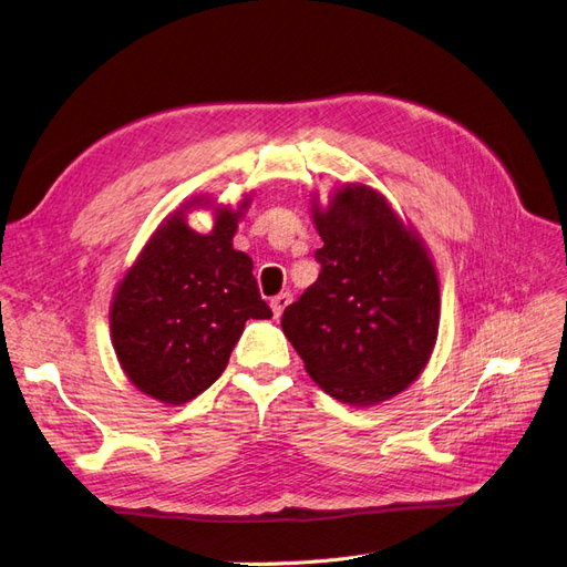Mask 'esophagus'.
Masks as SVG:
<instances>
[{"label":"esophagus","instance_id":"34e87169","mask_svg":"<svg viewBox=\"0 0 567 567\" xmlns=\"http://www.w3.org/2000/svg\"><path fill=\"white\" fill-rule=\"evenodd\" d=\"M290 300H293V296H290V293H279V296H274V298H271V302H269L274 317H281L286 307L290 305Z\"/></svg>","mask_w":567,"mask_h":567}]
</instances>
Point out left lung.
<instances>
[{
  "instance_id": "left-lung-1",
  "label": "left lung",
  "mask_w": 567,
  "mask_h": 567,
  "mask_svg": "<svg viewBox=\"0 0 567 567\" xmlns=\"http://www.w3.org/2000/svg\"><path fill=\"white\" fill-rule=\"evenodd\" d=\"M312 221L321 271L281 329L333 400L373 406L423 373L440 329V279L421 234L364 182H348Z\"/></svg>"
}]
</instances>
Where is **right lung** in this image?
Instances as JSON below:
<instances>
[{"label":"right lung","instance_id":"right-lung-1","mask_svg":"<svg viewBox=\"0 0 567 567\" xmlns=\"http://www.w3.org/2000/svg\"><path fill=\"white\" fill-rule=\"evenodd\" d=\"M194 196L151 234L111 300V340L130 383L163 404L192 402L225 371L248 319H269L252 260L234 248L250 196L238 208ZM214 208L198 235L185 213Z\"/></svg>","mask_w":567,"mask_h":567}]
</instances>
